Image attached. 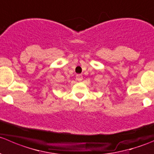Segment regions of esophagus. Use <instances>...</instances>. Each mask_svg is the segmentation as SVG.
I'll use <instances>...</instances> for the list:
<instances>
[{
	"label": "esophagus",
	"mask_w": 154,
	"mask_h": 154,
	"mask_svg": "<svg viewBox=\"0 0 154 154\" xmlns=\"http://www.w3.org/2000/svg\"><path fill=\"white\" fill-rule=\"evenodd\" d=\"M76 79H77V81H79V82L82 81L83 76L82 75H76Z\"/></svg>",
	"instance_id": "1"
}]
</instances>
